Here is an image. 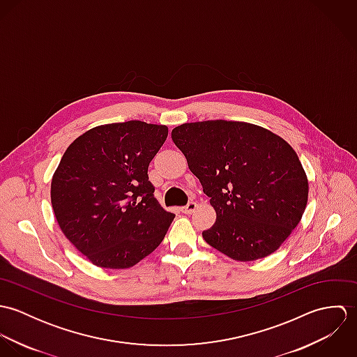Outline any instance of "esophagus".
Masks as SVG:
<instances>
[{
    "instance_id": "1",
    "label": "esophagus",
    "mask_w": 357,
    "mask_h": 357,
    "mask_svg": "<svg viewBox=\"0 0 357 357\" xmlns=\"http://www.w3.org/2000/svg\"><path fill=\"white\" fill-rule=\"evenodd\" d=\"M198 207V204H195V202H188L187 206H184V207H181V211L183 213H185V214H191V213H194L195 211V208Z\"/></svg>"
}]
</instances>
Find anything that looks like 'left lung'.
<instances>
[{
  "instance_id": "1",
  "label": "left lung",
  "mask_w": 357,
  "mask_h": 357,
  "mask_svg": "<svg viewBox=\"0 0 357 357\" xmlns=\"http://www.w3.org/2000/svg\"><path fill=\"white\" fill-rule=\"evenodd\" d=\"M172 140L199 178L217 218L206 243L236 261L276 252L301 221L307 178L280 136L248 122L183 123Z\"/></svg>"
}]
</instances>
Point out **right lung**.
<instances>
[{"mask_svg":"<svg viewBox=\"0 0 357 357\" xmlns=\"http://www.w3.org/2000/svg\"><path fill=\"white\" fill-rule=\"evenodd\" d=\"M167 126L128 121L96 126L75 139L52 177L61 232L100 266L125 269L151 255L174 214L153 197L149 165Z\"/></svg>","mask_w":357,"mask_h":357,"instance_id":"1","label":"right lung"}]
</instances>
